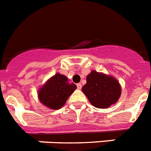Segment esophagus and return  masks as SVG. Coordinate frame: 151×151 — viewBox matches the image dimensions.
<instances>
[{
    "mask_svg": "<svg viewBox=\"0 0 151 151\" xmlns=\"http://www.w3.org/2000/svg\"><path fill=\"white\" fill-rule=\"evenodd\" d=\"M77 89H78V90H81V87H82V86H81V83H77Z\"/></svg>",
    "mask_w": 151,
    "mask_h": 151,
    "instance_id": "34e87169",
    "label": "esophagus"
}]
</instances>
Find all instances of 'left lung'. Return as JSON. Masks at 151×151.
Wrapping results in <instances>:
<instances>
[{
    "instance_id": "left-lung-1",
    "label": "left lung",
    "mask_w": 151,
    "mask_h": 151,
    "mask_svg": "<svg viewBox=\"0 0 151 151\" xmlns=\"http://www.w3.org/2000/svg\"><path fill=\"white\" fill-rule=\"evenodd\" d=\"M82 91L96 108L106 109L119 100L122 86L112 76L91 70L86 76V83Z\"/></svg>"
}]
</instances>
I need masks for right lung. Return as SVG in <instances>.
<instances>
[{"mask_svg": "<svg viewBox=\"0 0 151 151\" xmlns=\"http://www.w3.org/2000/svg\"><path fill=\"white\" fill-rule=\"evenodd\" d=\"M77 89L74 83H70L66 76L57 73L38 90L39 100L48 108L57 110L65 104L68 97Z\"/></svg>", "mask_w": 151, "mask_h": 151, "instance_id": "1", "label": "right lung"}]
</instances>
